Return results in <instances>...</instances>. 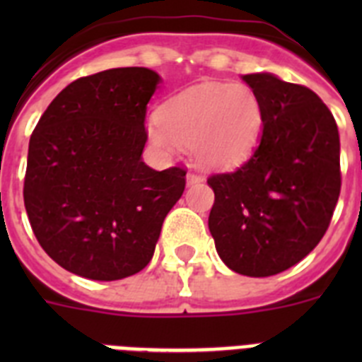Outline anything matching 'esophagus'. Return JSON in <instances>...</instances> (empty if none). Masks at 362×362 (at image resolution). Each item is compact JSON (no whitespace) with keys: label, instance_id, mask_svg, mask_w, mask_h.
Returning a JSON list of instances; mask_svg holds the SVG:
<instances>
[{"label":"esophagus","instance_id":"34e87169","mask_svg":"<svg viewBox=\"0 0 362 362\" xmlns=\"http://www.w3.org/2000/svg\"><path fill=\"white\" fill-rule=\"evenodd\" d=\"M203 181H204L203 175L194 174V172H188V174H187V185H188V187H192V185H199V183H203Z\"/></svg>","mask_w":362,"mask_h":362}]
</instances>
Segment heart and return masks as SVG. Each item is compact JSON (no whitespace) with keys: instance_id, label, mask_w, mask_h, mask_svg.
I'll return each instance as SVG.
<instances>
[{"instance_id":"obj_1","label":"heart","mask_w":362,"mask_h":362,"mask_svg":"<svg viewBox=\"0 0 362 362\" xmlns=\"http://www.w3.org/2000/svg\"><path fill=\"white\" fill-rule=\"evenodd\" d=\"M159 121L146 129L165 153L181 146L196 152L206 168L230 170L250 158L263 130V105L243 83L206 81L188 86L159 107Z\"/></svg>"}]
</instances>
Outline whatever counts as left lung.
<instances>
[{
  "label": "left lung",
  "instance_id": "obj_1",
  "mask_svg": "<svg viewBox=\"0 0 362 362\" xmlns=\"http://www.w3.org/2000/svg\"><path fill=\"white\" fill-rule=\"evenodd\" d=\"M263 105V134L250 159L209 179V228L221 261L241 276L288 270L317 246L341 192L339 130L306 86L276 74L241 76Z\"/></svg>",
  "mask_w": 362,
  "mask_h": 362
}]
</instances>
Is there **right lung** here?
<instances>
[{"mask_svg":"<svg viewBox=\"0 0 362 362\" xmlns=\"http://www.w3.org/2000/svg\"><path fill=\"white\" fill-rule=\"evenodd\" d=\"M159 83L145 66L76 79L32 132L28 221L41 248L76 276L116 281L141 272L183 196V168L158 172L141 158L146 105Z\"/></svg>","mask_w":362,"mask_h":362,"instance_id":"1","label":"right lung"}]
</instances>
